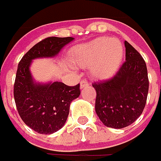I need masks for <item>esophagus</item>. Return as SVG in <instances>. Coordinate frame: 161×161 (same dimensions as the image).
I'll list each match as a JSON object with an SVG mask.
<instances>
[{"label": "esophagus", "instance_id": "esophagus-1", "mask_svg": "<svg viewBox=\"0 0 161 161\" xmlns=\"http://www.w3.org/2000/svg\"><path fill=\"white\" fill-rule=\"evenodd\" d=\"M89 86V83L86 80H82L80 82V87L81 88H84V87H86V86Z\"/></svg>", "mask_w": 161, "mask_h": 161}]
</instances>
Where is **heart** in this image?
<instances>
[{"mask_svg": "<svg viewBox=\"0 0 161 161\" xmlns=\"http://www.w3.org/2000/svg\"><path fill=\"white\" fill-rule=\"evenodd\" d=\"M124 56V48L118 39L99 37L75 48L71 58L75 66L91 67V75L96 79H105L119 69Z\"/></svg>", "mask_w": 161, "mask_h": 161, "instance_id": "b5f03b06", "label": "heart"}]
</instances>
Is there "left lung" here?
<instances>
[{
    "mask_svg": "<svg viewBox=\"0 0 161 161\" xmlns=\"http://www.w3.org/2000/svg\"><path fill=\"white\" fill-rule=\"evenodd\" d=\"M125 61L113 77L92 84L96 91L95 111L104 125L124 128L142 113L149 90L146 63L141 54L125 42Z\"/></svg>",
    "mask_w": 161,
    "mask_h": 161,
    "instance_id": "1",
    "label": "left lung"
}]
</instances>
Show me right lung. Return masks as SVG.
Instances as JSON below:
<instances>
[{
	"instance_id": "obj_1",
	"label": "right lung",
	"mask_w": 161,
	"mask_h": 161,
	"mask_svg": "<svg viewBox=\"0 0 161 161\" xmlns=\"http://www.w3.org/2000/svg\"><path fill=\"white\" fill-rule=\"evenodd\" d=\"M73 40V37H47L31 48L18 66L14 84L16 107L25 125L39 134L51 135L63 126L70 103L80 95V85L35 83L29 70L31 62L35 58L56 56Z\"/></svg>"
}]
</instances>
